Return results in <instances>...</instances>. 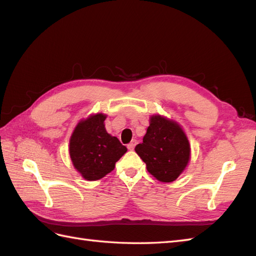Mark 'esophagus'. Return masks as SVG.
Here are the masks:
<instances>
[{
	"label": "esophagus",
	"mask_w": 256,
	"mask_h": 256,
	"mask_svg": "<svg viewBox=\"0 0 256 256\" xmlns=\"http://www.w3.org/2000/svg\"><path fill=\"white\" fill-rule=\"evenodd\" d=\"M136 140H132L131 141L128 145H127V147H128V150H132L134 148V146H136Z\"/></svg>",
	"instance_id": "esophagus-1"
}]
</instances>
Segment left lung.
Wrapping results in <instances>:
<instances>
[{
    "mask_svg": "<svg viewBox=\"0 0 256 256\" xmlns=\"http://www.w3.org/2000/svg\"><path fill=\"white\" fill-rule=\"evenodd\" d=\"M134 150L147 171L164 182H174L190 159V145L182 129L160 115L152 116L143 142Z\"/></svg>",
    "mask_w": 256,
    "mask_h": 256,
    "instance_id": "obj_1",
    "label": "left lung"
}]
</instances>
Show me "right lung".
Masks as SVG:
<instances>
[{
    "instance_id": "right-lung-1",
    "label": "right lung",
    "mask_w": 256,
    "mask_h": 256,
    "mask_svg": "<svg viewBox=\"0 0 256 256\" xmlns=\"http://www.w3.org/2000/svg\"><path fill=\"white\" fill-rule=\"evenodd\" d=\"M106 115L99 113L81 120L69 142V154L74 168L88 180H97L114 170L127 152L116 136L106 131Z\"/></svg>"
}]
</instances>
